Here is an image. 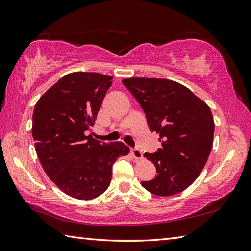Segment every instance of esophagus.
Masks as SVG:
<instances>
[{"label": "esophagus", "mask_w": 251, "mask_h": 251, "mask_svg": "<svg viewBox=\"0 0 251 251\" xmlns=\"http://www.w3.org/2000/svg\"><path fill=\"white\" fill-rule=\"evenodd\" d=\"M130 153H131V155L134 156L135 159H141L142 158V153H141L139 149H131Z\"/></svg>", "instance_id": "34e87169"}]
</instances>
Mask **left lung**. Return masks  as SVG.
<instances>
[{
	"instance_id": "8db88e82",
	"label": "left lung",
	"mask_w": 251,
	"mask_h": 251,
	"mask_svg": "<svg viewBox=\"0 0 251 251\" xmlns=\"http://www.w3.org/2000/svg\"><path fill=\"white\" fill-rule=\"evenodd\" d=\"M123 84L139 102L150 130L162 148L145 156L156 167L155 178L141 185L157 196L184 191L205 167L214 142L210 108L184 85L166 78L130 77Z\"/></svg>"
}]
</instances>
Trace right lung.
Masks as SVG:
<instances>
[{"instance_id": "1", "label": "right lung", "mask_w": 251, "mask_h": 251, "mask_svg": "<svg viewBox=\"0 0 251 251\" xmlns=\"http://www.w3.org/2000/svg\"><path fill=\"white\" fill-rule=\"evenodd\" d=\"M113 77L95 72H72L37 100L32 136L40 163L63 193L93 200L109 188L112 165L129 153L122 142L106 145L86 135L92 131Z\"/></svg>"}]
</instances>
